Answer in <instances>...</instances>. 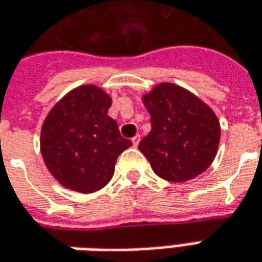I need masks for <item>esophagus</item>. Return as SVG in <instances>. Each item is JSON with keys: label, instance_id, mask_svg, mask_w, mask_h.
I'll return each mask as SVG.
<instances>
[{"label": "esophagus", "instance_id": "obj_1", "mask_svg": "<svg viewBox=\"0 0 262 262\" xmlns=\"http://www.w3.org/2000/svg\"><path fill=\"white\" fill-rule=\"evenodd\" d=\"M140 140H141V135L137 134L133 137V140H131V141H133V144H134L135 147H137V145H138V143H140Z\"/></svg>", "mask_w": 262, "mask_h": 262}]
</instances>
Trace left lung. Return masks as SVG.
<instances>
[{
  "instance_id": "1",
  "label": "left lung",
  "mask_w": 262,
  "mask_h": 262,
  "mask_svg": "<svg viewBox=\"0 0 262 262\" xmlns=\"http://www.w3.org/2000/svg\"><path fill=\"white\" fill-rule=\"evenodd\" d=\"M151 131L138 144L154 173L182 183L213 161L221 138L215 112L198 96L173 83H160L143 98Z\"/></svg>"
}]
</instances>
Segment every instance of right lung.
<instances>
[{"mask_svg":"<svg viewBox=\"0 0 262 262\" xmlns=\"http://www.w3.org/2000/svg\"><path fill=\"white\" fill-rule=\"evenodd\" d=\"M111 98L101 88H76L54 105L40 138L46 166L64 187L92 193L106 186L121 152L133 143L108 115Z\"/></svg>","mask_w":262,"mask_h":262,"instance_id":"add662e5","label":"right lung"}]
</instances>
